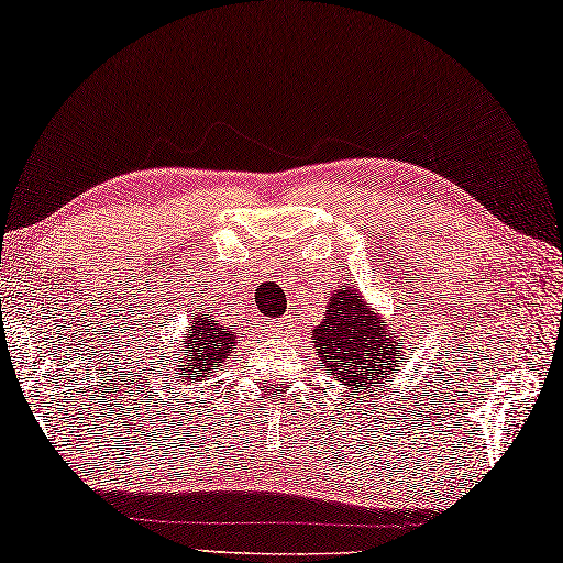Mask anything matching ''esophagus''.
<instances>
[{
    "label": "esophagus",
    "mask_w": 563,
    "mask_h": 563,
    "mask_svg": "<svg viewBox=\"0 0 563 563\" xmlns=\"http://www.w3.org/2000/svg\"><path fill=\"white\" fill-rule=\"evenodd\" d=\"M290 320H285V317H280V320H275V322H271V330L275 332V334H285V332H290Z\"/></svg>",
    "instance_id": "obj_1"
}]
</instances>
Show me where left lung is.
I'll return each instance as SVG.
<instances>
[{
  "instance_id": "left-lung-1",
  "label": "left lung",
  "mask_w": 563,
  "mask_h": 563,
  "mask_svg": "<svg viewBox=\"0 0 563 563\" xmlns=\"http://www.w3.org/2000/svg\"><path fill=\"white\" fill-rule=\"evenodd\" d=\"M314 350L334 382L354 388H372L384 384L386 372H394L391 362L404 352V342L394 340L386 327L362 300L356 288L332 295L324 322L314 330Z\"/></svg>"
}]
</instances>
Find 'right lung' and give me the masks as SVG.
Returning <instances> with one entry per match:
<instances>
[{
	"label": "right lung",
	"instance_id": "obj_1",
	"mask_svg": "<svg viewBox=\"0 0 563 563\" xmlns=\"http://www.w3.org/2000/svg\"><path fill=\"white\" fill-rule=\"evenodd\" d=\"M233 350H236V334L231 332V327L223 330L213 317L207 320V317L199 314L191 322L187 342L181 344L177 354H172V362H175V366H181V372L187 374L184 382L201 384L207 382V376H213L217 366L231 360ZM177 379H181V376H177Z\"/></svg>",
	"mask_w": 563,
	"mask_h": 563
}]
</instances>
